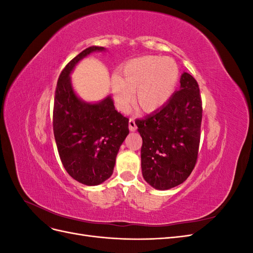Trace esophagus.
Instances as JSON below:
<instances>
[{
	"label": "esophagus",
	"mask_w": 253,
	"mask_h": 253,
	"mask_svg": "<svg viewBox=\"0 0 253 253\" xmlns=\"http://www.w3.org/2000/svg\"><path fill=\"white\" fill-rule=\"evenodd\" d=\"M128 127H129V129H131V131H136L137 126L135 124V119L134 118H129V120H128Z\"/></svg>",
	"instance_id": "34e87169"
}]
</instances>
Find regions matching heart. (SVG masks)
<instances>
[{"instance_id": "1", "label": "heart", "mask_w": 253, "mask_h": 253, "mask_svg": "<svg viewBox=\"0 0 253 253\" xmlns=\"http://www.w3.org/2000/svg\"><path fill=\"white\" fill-rule=\"evenodd\" d=\"M179 78V68L172 58L145 56L128 61L120 68V77L112 78V91L117 108L126 112L135 101L151 113L164 106L172 97Z\"/></svg>"}]
</instances>
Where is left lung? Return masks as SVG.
<instances>
[{
	"label": "left lung",
	"mask_w": 253,
	"mask_h": 253,
	"mask_svg": "<svg viewBox=\"0 0 253 253\" xmlns=\"http://www.w3.org/2000/svg\"><path fill=\"white\" fill-rule=\"evenodd\" d=\"M203 103L197 81L188 73L162 109L136 120L142 137L141 169L158 190L180 185L193 171L201 141Z\"/></svg>",
	"instance_id": "8db88e82"
}]
</instances>
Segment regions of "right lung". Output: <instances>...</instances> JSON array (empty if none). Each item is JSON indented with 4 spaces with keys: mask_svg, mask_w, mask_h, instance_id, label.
<instances>
[{
    "mask_svg": "<svg viewBox=\"0 0 253 253\" xmlns=\"http://www.w3.org/2000/svg\"><path fill=\"white\" fill-rule=\"evenodd\" d=\"M104 47L81 51L61 72L55 93L52 127L59 156L74 179L96 186L111 177L120 145L128 134V119L115 110L111 97L99 103L81 101L70 74L81 59Z\"/></svg>",
    "mask_w": 253,
    "mask_h": 253,
    "instance_id": "right-lung-1",
    "label": "right lung"
}]
</instances>
